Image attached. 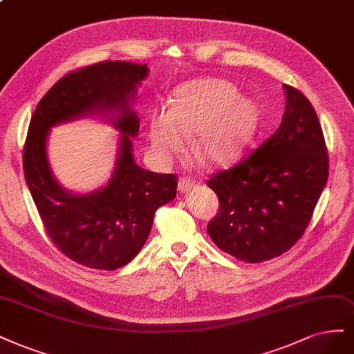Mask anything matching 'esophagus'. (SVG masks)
I'll list each match as a JSON object with an SVG mask.
<instances>
[{"instance_id":"34e87169","label":"esophagus","mask_w":354,"mask_h":354,"mask_svg":"<svg viewBox=\"0 0 354 354\" xmlns=\"http://www.w3.org/2000/svg\"><path fill=\"white\" fill-rule=\"evenodd\" d=\"M193 186H194V180L190 178V177H181L180 181H178V190L181 193L189 192Z\"/></svg>"}]
</instances>
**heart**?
Wrapping results in <instances>:
<instances>
[{
  "label": "heart",
  "instance_id": "b5f03b06",
  "mask_svg": "<svg viewBox=\"0 0 354 354\" xmlns=\"http://www.w3.org/2000/svg\"><path fill=\"white\" fill-rule=\"evenodd\" d=\"M259 120V108L221 79H198L174 91V102L149 121L148 140L156 160L168 162L192 138V151L206 164L236 158Z\"/></svg>",
  "mask_w": 354,
  "mask_h": 354
}]
</instances>
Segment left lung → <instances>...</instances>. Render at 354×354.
Listing matches in <instances>:
<instances>
[{"label":"left lung","mask_w":354,"mask_h":354,"mask_svg":"<svg viewBox=\"0 0 354 354\" xmlns=\"http://www.w3.org/2000/svg\"><path fill=\"white\" fill-rule=\"evenodd\" d=\"M283 121L271 138L208 180L219 209L215 245L243 262L277 258L303 236L328 180V152L309 100L284 84Z\"/></svg>","instance_id":"obj_1"}]
</instances>
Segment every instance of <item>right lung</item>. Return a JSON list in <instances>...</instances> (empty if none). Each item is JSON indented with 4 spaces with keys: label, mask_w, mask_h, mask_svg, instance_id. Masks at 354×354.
Here are the masks:
<instances>
[{
    "label": "right lung",
    "mask_w": 354,
    "mask_h": 354,
    "mask_svg": "<svg viewBox=\"0 0 354 354\" xmlns=\"http://www.w3.org/2000/svg\"><path fill=\"white\" fill-rule=\"evenodd\" d=\"M148 75V66L127 61L71 71L45 93L30 118L23 171L32 199L58 250L93 270L127 265L148 240L156 209L176 198L177 176L148 171L133 158L139 118L131 104ZM93 115H102L122 133L119 155L107 185L79 195L55 180L46 139L51 127Z\"/></svg>",
    "instance_id": "add662e5"
}]
</instances>
